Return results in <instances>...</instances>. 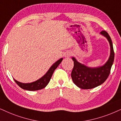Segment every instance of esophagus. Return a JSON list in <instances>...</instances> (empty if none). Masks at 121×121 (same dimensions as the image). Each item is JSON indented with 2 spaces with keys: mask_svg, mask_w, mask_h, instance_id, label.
<instances>
[{
  "mask_svg": "<svg viewBox=\"0 0 121 121\" xmlns=\"http://www.w3.org/2000/svg\"><path fill=\"white\" fill-rule=\"evenodd\" d=\"M71 53L70 52H67L65 54V57H69L71 56Z\"/></svg>",
  "mask_w": 121,
  "mask_h": 121,
  "instance_id": "obj_1",
  "label": "esophagus"
}]
</instances>
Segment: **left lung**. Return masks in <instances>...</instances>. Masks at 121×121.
<instances>
[{"label": "left lung", "instance_id": "left-lung-1", "mask_svg": "<svg viewBox=\"0 0 121 121\" xmlns=\"http://www.w3.org/2000/svg\"><path fill=\"white\" fill-rule=\"evenodd\" d=\"M100 34L107 38L111 48L109 59L104 65L97 67H90L80 63L75 57H72L74 66L71 76L73 83L82 89H91L99 86L107 80L110 73L115 58L113 44L107 32L102 31Z\"/></svg>", "mask_w": 121, "mask_h": 121}]
</instances>
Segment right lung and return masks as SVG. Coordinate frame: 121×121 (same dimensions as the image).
<instances>
[{
  "instance_id": "right-lung-1",
  "label": "right lung",
  "mask_w": 121,
  "mask_h": 121,
  "mask_svg": "<svg viewBox=\"0 0 121 121\" xmlns=\"http://www.w3.org/2000/svg\"><path fill=\"white\" fill-rule=\"evenodd\" d=\"M62 59H63L61 58V59H59V60H57V61L55 62L50 67V68L48 71V72L45 73V75L43 76L40 79L36 81L33 82L31 83H24L17 81L14 79V80L20 87L24 90H28V91H37V90L43 89V88L45 87L48 83H49L55 70L57 68L58 66L60 65V64L61 62Z\"/></svg>"
}]
</instances>
